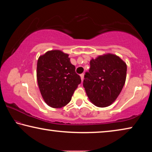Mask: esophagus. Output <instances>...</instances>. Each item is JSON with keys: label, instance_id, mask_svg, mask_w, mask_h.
I'll return each instance as SVG.
<instances>
[{"label": "esophagus", "instance_id": "34e87169", "mask_svg": "<svg viewBox=\"0 0 152 152\" xmlns=\"http://www.w3.org/2000/svg\"><path fill=\"white\" fill-rule=\"evenodd\" d=\"M80 78H81L82 81H83L84 80V74H80Z\"/></svg>", "mask_w": 152, "mask_h": 152}]
</instances>
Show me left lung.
Masks as SVG:
<instances>
[{
	"instance_id": "obj_1",
	"label": "left lung",
	"mask_w": 152,
	"mask_h": 152,
	"mask_svg": "<svg viewBox=\"0 0 152 152\" xmlns=\"http://www.w3.org/2000/svg\"><path fill=\"white\" fill-rule=\"evenodd\" d=\"M83 86L91 102L96 106L105 107L112 104L124 85L127 66L117 55L107 53L90 61Z\"/></svg>"
}]
</instances>
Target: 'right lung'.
<instances>
[{"label":"right lung","instance_id":"add662e5","mask_svg":"<svg viewBox=\"0 0 152 152\" xmlns=\"http://www.w3.org/2000/svg\"><path fill=\"white\" fill-rule=\"evenodd\" d=\"M68 56L61 50H52L40 55L38 59V87L45 103L51 107L66 105L81 83Z\"/></svg>","mask_w":152,"mask_h":152}]
</instances>
